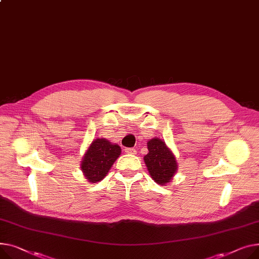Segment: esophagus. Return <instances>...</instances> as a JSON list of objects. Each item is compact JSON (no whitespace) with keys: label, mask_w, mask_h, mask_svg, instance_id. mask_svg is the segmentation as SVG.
<instances>
[{"label":"esophagus","mask_w":259,"mask_h":259,"mask_svg":"<svg viewBox=\"0 0 259 259\" xmlns=\"http://www.w3.org/2000/svg\"><path fill=\"white\" fill-rule=\"evenodd\" d=\"M125 152L127 154H130V155H135L136 154V150L133 149V148H126L125 149Z\"/></svg>","instance_id":"34e87169"}]
</instances>
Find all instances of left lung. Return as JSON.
Wrapping results in <instances>:
<instances>
[{
  "instance_id": "1",
  "label": "left lung",
  "mask_w": 259,
  "mask_h": 259,
  "mask_svg": "<svg viewBox=\"0 0 259 259\" xmlns=\"http://www.w3.org/2000/svg\"><path fill=\"white\" fill-rule=\"evenodd\" d=\"M149 153L144 157L151 177L158 184H166L173 178L177 169V162L165 144L155 139L148 142Z\"/></svg>"
}]
</instances>
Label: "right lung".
I'll use <instances>...</instances> for the list:
<instances>
[{"label": "right lung", "mask_w": 259, "mask_h": 259, "mask_svg": "<svg viewBox=\"0 0 259 259\" xmlns=\"http://www.w3.org/2000/svg\"><path fill=\"white\" fill-rule=\"evenodd\" d=\"M119 154V146L110 144L105 139L95 140L81 162V168L86 179L92 183L101 181L106 176Z\"/></svg>", "instance_id": "right-lung-1"}]
</instances>
